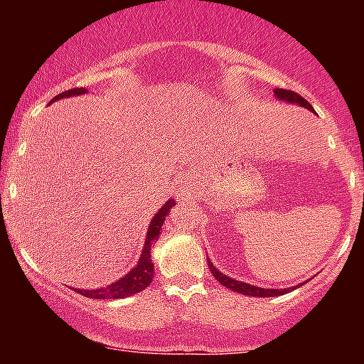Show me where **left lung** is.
<instances>
[{"mask_svg":"<svg viewBox=\"0 0 364 364\" xmlns=\"http://www.w3.org/2000/svg\"><path fill=\"white\" fill-rule=\"evenodd\" d=\"M274 92H275V97L281 99V101H286V102H289V104H296V106H301V107H304V109L315 112V109H313V107H311V104L308 102L304 97H301V95H299V94H296V92L284 90V89H275ZM208 269H210L212 275H214V277L220 284H223V286L229 287V289H231V291L240 292V294L257 296V298H272V296L286 294V292H289L291 289H294V287H287V289H263V287H257V286H252V284L236 281V279L228 277V275H224L223 272H219V270H217L210 262H208ZM296 287H298V286H296Z\"/></svg>","mask_w":364,"mask_h":364,"instance_id":"left-lung-1","label":"left lung"}]
</instances>
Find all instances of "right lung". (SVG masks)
I'll use <instances>...</instances> for the list:
<instances>
[{"instance_id":"right-lung-1","label":"right lung","mask_w":364,"mask_h":364,"mask_svg":"<svg viewBox=\"0 0 364 364\" xmlns=\"http://www.w3.org/2000/svg\"><path fill=\"white\" fill-rule=\"evenodd\" d=\"M87 89H72V90H65L61 92L60 95L51 99V102L60 101V99L65 97H72V95H82L85 94ZM174 205V200L171 198L169 202H166L164 205L161 207V210L154 215V219L150 220L149 231H147V237H145V245L144 250H141V255L136 262V265L133 267L132 270L127 275L118 279L116 282L109 284L107 287H101V289H77V292H80L82 296L85 298H92V299H119V298H128V296L136 294V292L144 291L145 287H149V284L152 282L154 277V263H152V257H150V250H152V245L156 243V240L161 235L162 224H164L166 217H168L171 207Z\"/></svg>"}]
</instances>
